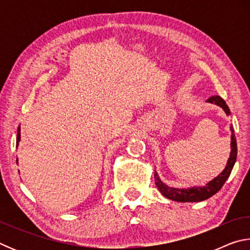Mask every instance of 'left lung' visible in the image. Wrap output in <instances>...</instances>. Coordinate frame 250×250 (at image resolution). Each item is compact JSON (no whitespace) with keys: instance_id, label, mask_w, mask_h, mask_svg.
Listing matches in <instances>:
<instances>
[{"instance_id":"left-lung-1","label":"left lung","mask_w":250,"mask_h":250,"mask_svg":"<svg viewBox=\"0 0 250 250\" xmlns=\"http://www.w3.org/2000/svg\"><path fill=\"white\" fill-rule=\"evenodd\" d=\"M207 103L219 105V107H222L224 109V111L226 112L227 116L230 115L229 108H228V105L226 104L225 100L221 98L219 96L210 97V98L207 99ZM230 131H231L230 155H229V159L227 161L226 167L224 168V171L221 173V174L215 177L214 180L208 182L205 186H193V188H170V186L164 184L163 182L160 180L158 173L154 172L155 185L156 188H159V191L162 193V195L167 197L168 200L185 203V202H201V201L207 200V198L213 196L214 194H216L219 189L222 188V186L224 185V183H225L226 180L229 177L230 172L236 162L237 143H236V137H235L232 125H230Z\"/></svg>"}]
</instances>
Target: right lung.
Segmentation results:
<instances>
[{
    "mask_svg": "<svg viewBox=\"0 0 250 250\" xmlns=\"http://www.w3.org/2000/svg\"><path fill=\"white\" fill-rule=\"evenodd\" d=\"M20 140H21V126H19V129H18V137H16V146H19V142H20ZM19 160H16V162H18Z\"/></svg>",
    "mask_w": 250,
    "mask_h": 250,
    "instance_id": "1",
    "label": "right lung"
}]
</instances>
